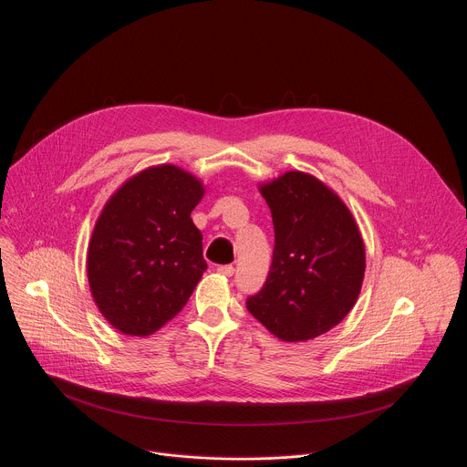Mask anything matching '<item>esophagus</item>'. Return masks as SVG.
<instances>
[{"mask_svg":"<svg viewBox=\"0 0 467 467\" xmlns=\"http://www.w3.org/2000/svg\"><path fill=\"white\" fill-rule=\"evenodd\" d=\"M220 275H225V277H231L233 274H234V268L231 264H225V265H218V270H216Z\"/></svg>","mask_w":467,"mask_h":467,"instance_id":"34e87169","label":"esophagus"}]
</instances>
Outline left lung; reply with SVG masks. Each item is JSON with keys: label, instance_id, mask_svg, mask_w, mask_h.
<instances>
[{"label": "left lung", "instance_id": "1", "mask_svg": "<svg viewBox=\"0 0 467 467\" xmlns=\"http://www.w3.org/2000/svg\"><path fill=\"white\" fill-rule=\"evenodd\" d=\"M258 190L275 229L272 268L247 310L283 342H308L355 306L366 272L360 229L340 195L305 171Z\"/></svg>", "mask_w": 467, "mask_h": 467}]
</instances>
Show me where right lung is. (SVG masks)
Listing matches in <instances>:
<instances>
[{
  "mask_svg": "<svg viewBox=\"0 0 467 467\" xmlns=\"http://www.w3.org/2000/svg\"><path fill=\"white\" fill-rule=\"evenodd\" d=\"M203 195L195 175L159 164L109 197L88 244L87 275L96 306L123 335H153L203 277V234L190 218Z\"/></svg>",
  "mask_w": 467,
  "mask_h": 467,
  "instance_id": "obj_1",
  "label": "right lung"
}]
</instances>
